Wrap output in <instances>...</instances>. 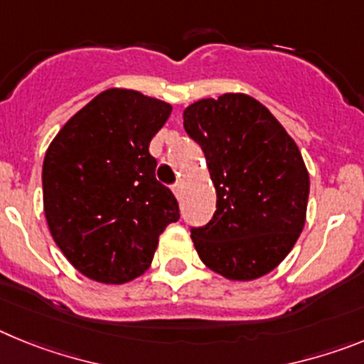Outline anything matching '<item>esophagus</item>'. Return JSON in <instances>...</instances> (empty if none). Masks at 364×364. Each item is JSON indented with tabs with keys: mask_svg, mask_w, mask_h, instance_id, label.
Segmentation results:
<instances>
[{
	"mask_svg": "<svg viewBox=\"0 0 364 364\" xmlns=\"http://www.w3.org/2000/svg\"><path fill=\"white\" fill-rule=\"evenodd\" d=\"M173 193H175V197L180 198V195H182V182H175V184L171 186Z\"/></svg>",
	"mask_w": 364,
	"mask_h": 364,
	"instance_id": "34e87169",
	"label": "esophagus"
}]
</instances>
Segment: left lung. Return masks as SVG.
<instances>
[{"label": "left lung", "mask_w": 364, "mask_h": 364, "mask_svg": "<svg viewBox=\"0 0 364 364\" xmlns=\"http://www.w3.org/2000/svg\"><path fill=\"white\" fill-rule=\"evenodd\" d=\"M184 129L202 147L217 191V211L191 228L200 260L231 281L277 268L306 220L310 176L294 138L247 95L198 100Z\"/></svg>", "instance_id": "1"}]
</instances>
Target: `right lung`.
I'll list each match as a JSON object with an SVG mask.
<instances>
[{
	"instance_id": "add662e5",
	"label": "right lung",
	"mask_w": 364,
	"mask_h": 364,
	"mask_svg": "<svg viewBox=\"0 0 364 364\" xmlns=\"http://www.w3.org/2000/svg\"><path fill=\"white\" fill-rule=\"evenodd\" d=\"M171 105L107 89L80 109L45 153L43 210L54 242L92 281L124 284L149 268L159 237L180 218L154 176L149 142Z\"/></svg>"
}]
</instances>
